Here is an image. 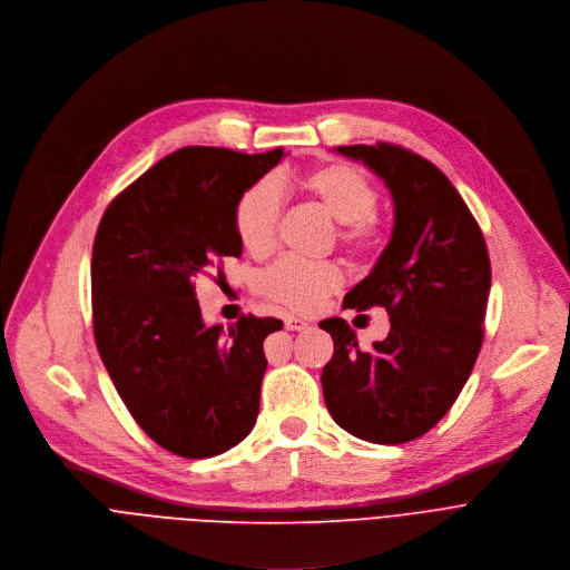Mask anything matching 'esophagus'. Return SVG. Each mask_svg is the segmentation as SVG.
I'll return each instance as SVG.
<instances>
[{
	"instance_id": "1",
	"label": "esophagus",
	"mask_w": 570,
	"mask_h": 570,
	"mask_svg": "<svg viewBox=\"0 0 570 570\" xmlns=\"http://www.w3.org/2000/svg\"><path fill=\"white\" fill-rule=\"evenodd\" d=\"M285 327L301 332V330H307V327H309V321L298 318V316H285Z\"/></svg>"
}]
</instances>
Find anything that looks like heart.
Masks as SVG:
<instances>
[{
    "instance_id": "heart-1",
    "label": "heart",
    "mask_w": 570,
    "mask_h": 570,
    "mask_svg": "<svg viewBox=\"0 0 570 570\" xmlns=\"http://www.w3.org/2000/svg\"><path fill=\"white\" fill-rule=\"evenodd\" d=\"M301 188L338 222V240L353 252L373 249L380 243V224L375 219L377 190L371 179L346 164H330L307 173ZM281 215V190L274 181L263 179L247 188L236 204V232L243 247L261 258L276 245V226ZM344 283L338 265L330 261L283 258L258 276V292L294 312H312L323 298Z\"/></svg>"
}]
</instances>
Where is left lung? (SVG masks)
<instances>
[{
	"instance_id": "obj_1",
	"label": "left lung",
	"mask_w": 570,
	"mask_h": 570,
	"mask_svg": "<svg viewBox=\"0 0 570 570\" xmlns=\"http://www.w3.org/2000/svg\"><path fill=\"white\" fill-rule=\"evenodd\" d=\"M334 150L373 170L393 199L391 240L344 298L357 312L386 307L391 330L362 351L344 318L321 321L334 341L323 397L334 422L355 438L400 444L440 422L474 368L490 256L468 204L431 161L391 144Z\"/></svg>"
}]
</instances>
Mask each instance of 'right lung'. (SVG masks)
<instances>
[{
	"label": "right lung",
	"mask_w": 570,
	"mask_h": 570,
	"mask_svg": "<svg viewBox=\"0 0 570 570\" xmlns=\"http://www.w3.org/2000/svg\"><path fill=\"white\" fill-rule=\"evenodd\" d=\"M281 148L243 155L181 148L114 199L91 252L94 336L137 424L184 459H210L256 424L267 371L263 341L278 318L206 325L193 278L240 258V195L281 164Z\"/></svg>",
	"instance_id": "add662e5"
}]
</instances>
